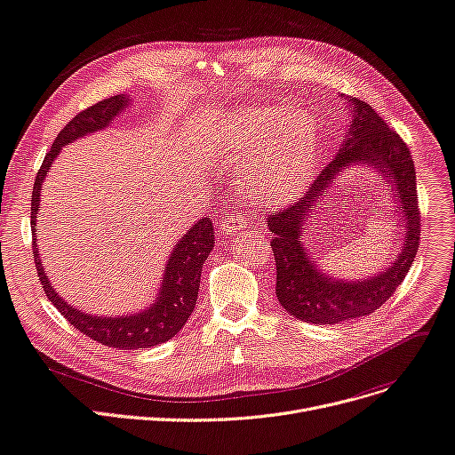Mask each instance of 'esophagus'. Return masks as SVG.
Instances as JSON below:
<instances>
[{
  "label": "esophagus",
  "mask_w": 455,
  "mask_h": 455,
  "mask_svg": "<svg viewBox=\"0 0 455 455\" xmlns=\"http://www.w3.org/2000/svg\"><path fill=\"white\" fill-rule=\"evenodd\" d=\"M245 230V217L240 213H225L220 221L221 235H234Z\"/></svg>",
  "instance_id": "esophagus-1"
}]
</instances>
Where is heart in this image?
<instances>
[{
  "label": "heart",
  "mask_w": 455,
  "mask_h": 455,
  "mask_svg": "<svg viewBox=\"0 0 455 455\" xmlns=\"http://www.w3.org/2000/svg\"><path fill=\"white\" fill-rule=\"evenodd\" d=\"M225 141L232 164L243 169L242 193L256 206H286L314 179L320 132L303 109H235L227 121Z\"/></svg>",
  "instance_id": "obj_1"
}]
</instances>
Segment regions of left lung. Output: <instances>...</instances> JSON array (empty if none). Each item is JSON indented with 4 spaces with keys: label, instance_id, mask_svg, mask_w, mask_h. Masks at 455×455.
<instances>
[{
    "label": "left lung",
    "instance_id": "1",
    "mask_svg": "<svg viewBox=\"0 0 455 455\" xmlns=\"http://www.w3.org/2000/svg\"><path fill=\"white\" fill-rule=\"evenodd\" d=\"M353 108L347 140L320 172L303 199L286 210L267 215L271 249L276 266V299L293 318L315 325L363 318L378 310L403 283L420 243V208L417 172L411 150L366 102L349 98ZM370 164L380 172L399 196L401 222L406 230L404 247L393 266L361 282L332 280L317 269L300 243L304 223L323 200L324 189L349 164Z\"/></svg>",
    "mask_w": 455,
    "mask_h": 455
}]
</instances>
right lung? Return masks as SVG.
I'll use <instances>...</instances> for the list:
<instances>
[{
  "label": "right lung",
  "instance_id": "right-lung-1",
  "mask_svg": "<svg viewBox=\"0 0 455 455\" xmlns=\"http://www.w3.org/2000/svg\"><path fill=\"white\" fill-rule=\"evenodd\" d=\"M128 104L130 96L126 94L106 98V100L77 113L72 121L59 132L41 169L36 172V179L33 184L31 230L33 259L38 273V281H41L44 293L48 295V299L53 303V307L63 314V318L68 320V323L74 325L77 331L87 334L89 339L96 340L98 344L118 349H140L171 340L174 334L186 325L188 318L191 315L196 303V293H199L201 286L203 264L208 259V254L212 252L215 243V232L210 217L196 221L172 249L164 271V283L160 293H157V299L141 312L132 315H118V318L85 314L59 298L44 273L41 256H38L36 251L35 235L36 212L41 208V188L57 154L61 152L65 145L80 140V137L109 126L113 118Z\"/></svg>",
  "mask_w": 455,
  "mask_h": 455
}]
</instances>
